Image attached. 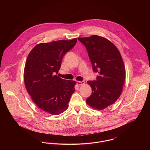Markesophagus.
I'll list each match as a JSON object with an SVG mask.
<instances>
[{"instance_id": "34e87169", "label": "esophagus", "mask_w": 150, "mask_h": 150, "mask_svg": "<svg viewBox=\"0 0 150 150\" xmlns=\"http://www.w3.org/2000/svg\"><path fill=\"white\" fill-rule=\"evenodd\" d=\"M76 83H77V85L78 86H81V85H84L85 84V82L84 81H78Z\"/></svg>"}]
</instances>
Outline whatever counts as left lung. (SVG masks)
I'll list each match as a JSON object with an SVG mask.
<instances>
[{"label":"left lung","mask_w":150,"mask_h":150,"mask_svg":"<svg viewBox=\"0 0 150 150\" xmlns=\"http://www.w3.org/2000/svg\"><path fill=\"white\" fill-rule=\"evenodd\" d=\"M88 50L94 71L98 72L97 80L88 81L92 93L86 103L102 110L112 105L122 93L125 79V69L121 54L112 42L98 35L79 38Z\"/></svg>","instance_id":"obj_1"}]
</instances>
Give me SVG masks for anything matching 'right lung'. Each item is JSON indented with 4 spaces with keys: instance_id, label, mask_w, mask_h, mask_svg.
<instances>
[{
    "instance_id": "obj_1",
    "label": "right lung",
    "mask_w": 150,
    "mask_h": 150,
    "mask_svg": "<svg viewBox=\"0 0 150 150\" xmlns=\"http://www.w3.org/2000/svg\"><path fill=\"white\" fill-rule=\"evenodd\" d=\"M76 42L74 38L40 43L29 53L23 72L25 85L33 102L44 112L57 115L69 107L76 83L56 74L64 54Z\"/></svg>"
}]
</instances>
